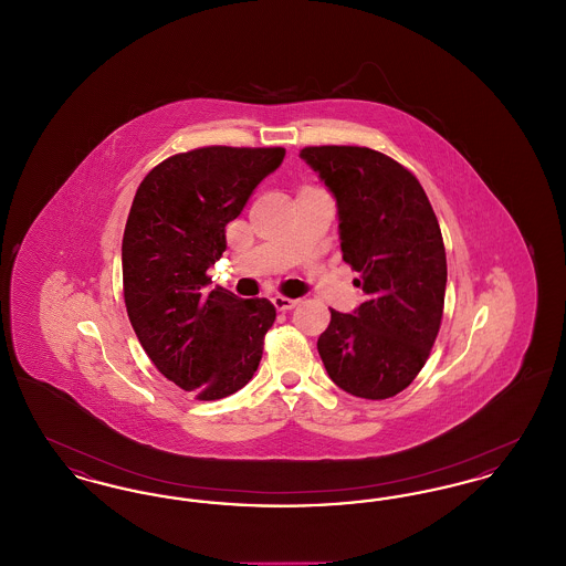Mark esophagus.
<instances>
[{
  "label": "esophagus",
  "instance_id": "1",
  "mask_svg": "<svg viewBox=\"0 0 566 566\" xmlns=\"http://www.w3.org/2000/svg\"><path fill=\"white\" fill-rule=\"evenodd\" d=\"M271 301H273V305H275L277 312H289V310L296 307V303H298L296 298H289V296L282 295L273 296Z\"/></svg>",
  "mask_w": 566,
  "mask_h": 566
}]
</instances>
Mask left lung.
<instances>
[{
    "mask_svg": "<svg viewBox=\"0 0 566 566\" xmlns=\"http://www.w3.org/2000/svg\"><path fill=\"white\" fill-rule=\"evenodd\" d=\"M337 201L344 261L367 298L331 310L318 337L328 377L360 399H388L424 367L443 316L446 248L416 176L360 146H310L298 153Z\"/></svg>",
    "mask_w": 566,
    "mask_h": 566,
    "instance_id": "8db88e82",
    "label": "left lung"
}]
</instances>
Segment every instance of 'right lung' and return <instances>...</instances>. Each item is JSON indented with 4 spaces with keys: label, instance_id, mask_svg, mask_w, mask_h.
<instances>
[{
    "label": "right lung",
    "instance_id": "right-lung-1",
    "mask_svg": "<svg viewBox=\"0 0 566 566\" xmlns=\"http://www.w3.org/2000/svg\"><path fill=\"white\" fill-rule=\"evenodd\" d=\"M284 155L197 148L157 165L135 192L123 235L127 314L155 367L199 401L238 392L261 363L273 303L210 291L208 270L227 248L224 227Z\"/></svg>",
    "mask_w": 566,
    "mask_h": 566
}]
</instances>
